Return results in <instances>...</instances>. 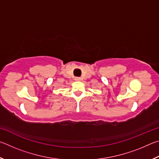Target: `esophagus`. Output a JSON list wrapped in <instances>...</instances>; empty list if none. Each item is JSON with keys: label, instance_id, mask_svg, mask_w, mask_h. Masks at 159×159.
<instances>
[{"label": "esophagus", "instance_id": "esophagus-1", "mask_svg": "<svg viewBox=\"0 0 159 159\" xmlns=\"http://www.w3.org/2000/svg\"><path fill=\"white\" fill-rule=\"evenodd\" d=\"M75 80H80V79L79 77H76V79H75Z\"/></svg>", "mask_w": 159, "mask_h": 159}]
</instances>
